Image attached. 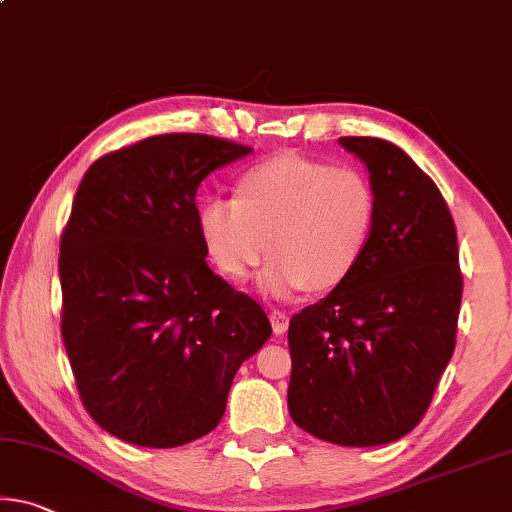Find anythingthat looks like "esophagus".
<instances>
[{
	"mask_svg": "<svg viewBox=\"0 0 512 512\" xmlns=\"http://www.w3.org/2000/svg\"><path fill=\"white\" fill-rule=\"evenodd\" d=\"M269 319H271V326H273L275 335H285L287 328H289V314L282 312V310H271Z\"/></svg>",
	"mask_w": 512,
	"mask_h": 512,
	"instance_id": "34e87169",
	"label": "esophagus"
}]
</instances>
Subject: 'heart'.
Returning a JSON list of instances; mask_svg holds the SVG:
<instances>
[{
  "mask_svg": "<svg viewBox=\"0 0 512 512\" xmlns=\"http://www.w3.org/2000/svg\"><path fill=\"white\" fill-rule=\"evenodd\" d=\"M376 216V191L360 170L280 152L243 170L234 200L198 209V237L225 280H246L269 246L266 291L328 294L358 271Z\"/></svg>",
  "mask_w": 512,
  "mask_h": 512,
  "instance_id": "1",
  "label": "heart"
}]
</instances>
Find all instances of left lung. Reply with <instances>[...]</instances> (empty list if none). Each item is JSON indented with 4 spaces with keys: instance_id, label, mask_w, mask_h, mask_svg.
<instances>
[{
    "instance_id": "1",
    "label": "left lung",
    "mask_w": 512,
    "mask_h": 512,
    "mask_svg": "<svg viewBox=\"0 0 512 512\" xmlns=\"http://www.w3.org/2000/svg\"><path fill=\"white\" fill-rule=\"evenodd\" d=\"M378 198L351 278L289 321L294 424L319 440L378 446L415 428L456 348L458 237L435 182L399 145L342 136Z\"/></svg>"
}]
</instances>
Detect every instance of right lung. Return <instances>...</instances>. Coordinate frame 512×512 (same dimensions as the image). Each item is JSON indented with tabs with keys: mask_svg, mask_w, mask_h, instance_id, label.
Wrapping results in <instances>:
<instances>
[{
	"mask_svg": "<svg viewBox=\"0 0 512 512\" xmlns=\"http://www.w3.org/2000/svg\"><path fill=\"white\" fill-rule=\"evenodd\" d=\"M253 148L161 134L86 170L61 237V335L84 408L118 440L170 449L214 431L269 316L209 269L196 193Z\"/></svg>",
	"mask_w": 512,
	"mask_h": 512,
	"instance_id": "obj_1",
	"label": "right lung"
}]
</instances>
